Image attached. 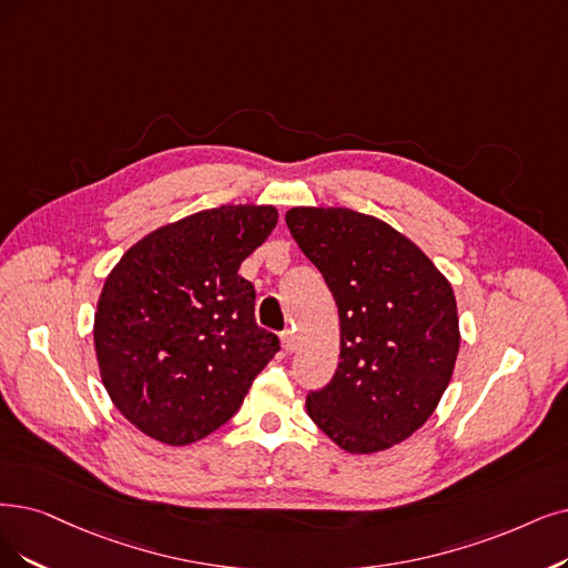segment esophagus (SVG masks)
<instances>
[{"label": "esophagus", "mask_w": 568, "mask_h": 568, "mask_svg": "<svg viewBox=\"0 0 568 568\" xmlns=\"http://www.w3.org/2000/svg\"><path fill=\"white\" fill-rule=\"evenodd\" d=\"M282 347H284L286 354H291L293 349H296V335H293L291 328H286V331L282 333Z\"/></svg>", "instance_id": "34e87169"}]
</instances>
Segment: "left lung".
I'll use <instances>...</instances> for the list:
<instances>
[{
  "label": "left lung",
  "instance_id": "obj_1",
  "mask_svg": "<svg viewBox=\"0 0 568 568\" xmlns=\"http://www.w3.org/2000/svg\"><path fill=\"white\" fill-rule=\"evenodd\" d=\"M286 225L339 316L337 371L307 394V415L352 455L389 449L447 389L462 339L455 291L415 242L375 216L293 207Z\"/></svg>",
  "mask_w": 568,
  "mask_h": 568
}]
</instances>
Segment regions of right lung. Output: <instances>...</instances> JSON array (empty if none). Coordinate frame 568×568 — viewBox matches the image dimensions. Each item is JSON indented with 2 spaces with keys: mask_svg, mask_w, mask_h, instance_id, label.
Here are the masks:
<instances>
[{
  "mask_svg": "<svg viewBox=\"0 0 568 568\" xmlns=\"http://www.w3.org/2000/svg\"><path fill=\"white\" fill-rule=\"evenodd\" d=\"M277 225L270 205H221L132 244L95 312L102 384L119 413L165 445L210 436L237 410L280 337L254 320L242 261Z\"/></svg>",
  "mask_w": 568,
  "mask_h": 568,
  "instance_id": "obj_1",
  "label": "right lung"
}]
</instances>
